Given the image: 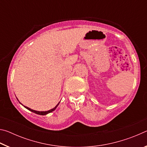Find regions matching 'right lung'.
I'll return each instance as SVG.
<instances>
[{
  "mask_svg": "<svg viewBox=\"0 0 147 147\" xmlns=\"http://www.w3.org/2000/svg\"><path fill=\"white\" fill-rule=\"evenodd\" d=\"M58 104H59V103H58V104H57V105H56L55 107H54V108L53 109H50V110L47 111H35V110H33V109H30V108H28V107H26V106H24V107H25V108H26V109H28V110L31 111H32V112H34V113H35L39 114V115H46V114H48V113H49L52 112V111H53L55 110L56 108H57V106H58Z\"/></svg>",
  "mask_w": 147,
  "mask_h": 147,
  "instance_id": "1",
  "label": "right lung"
}]
</instances>
